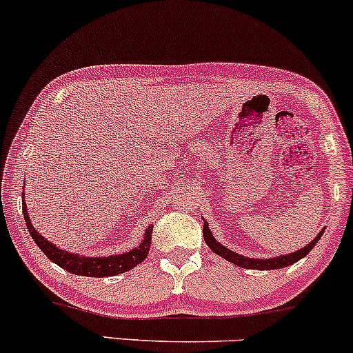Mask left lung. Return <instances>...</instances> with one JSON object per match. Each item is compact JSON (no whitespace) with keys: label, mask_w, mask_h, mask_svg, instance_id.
Instances as JSON below:
<instances>
[{"label":"left lung","mask_w":353,"mask_h":353,"mask_svg":"<svg viewBox=\"0 0 353 353\" xmlns=\"http://www.w3.org/2000/svg\"><path fill=\"white\" fill-rule=\"evenodd\" d=\"M202 234H204V241H205V244L210 247V250H212V252H216L217 255H221V257L228 259V261L232 262V264L242 267V269L272 270V269H282V267L295 264V262L301 261L302 257H305V255L309 254L310 250L315 247V244H317V242L320 241V237H322L323 230H320L319 236L315 237L309 245L303 247V249L295 250V252H292V254L281 255V257H274V259H249V257H244V255H239L236 252H232V250L225 249L224 245L219 244L216 239H214L212 232H210V229H209L208 222H204V228H202Z\"/></svg>","instance_id":"8db88e82"}]
</instances>
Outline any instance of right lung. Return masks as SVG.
Returning <instances> with one entry per match:
<instances>
[{
    "instance_id": "obj_1",
    "label": "right lung",
    "mask_w": 353,
    "mask_h": 353,
    "mask_svg": "<svg viewBox=\"0 0 353 353\" xmlns=\"http://www.w3.org/2000/svg\"><path fill=\"white\" fill-rule=\"evenodd\" d=\"M23 216L24 221H26L28 230H30L31 237L34 239L36 245L43 250L44 255H46L50 261L54 262V264H58L61 269L76 275H84V277H112V275L128 272V270H131L132 267L141 264V262L148 257L149 245H151L152 225H149L144 241L141 242V245L137 247V249H132L129 250V252L119 255H111V257H81L78 254L66 252V250L59 249V247L52 245L50 241H46V239L33 228V224H31L24 202Z\"/></svg>"
}]
</instances>
